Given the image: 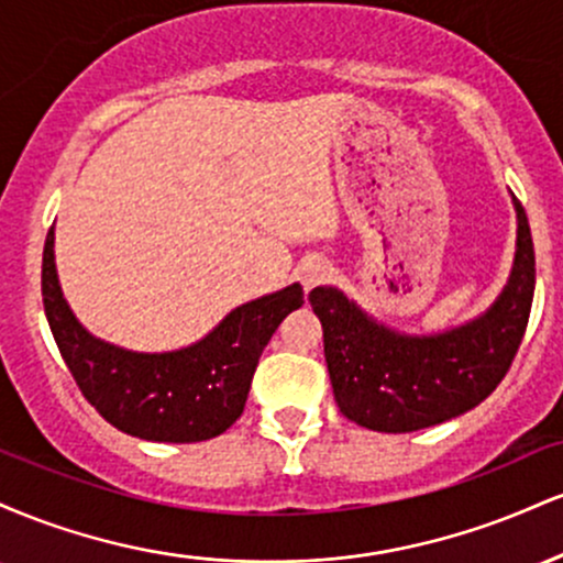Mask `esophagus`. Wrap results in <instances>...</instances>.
Segmentation results:
<instances>
[{"label": "esophagus", "mask_w": 563, "mask_h": 563, "mask_svg": "<svg viewBox=\"0 0 563 563\" xmlns=\"http://www.w3.org/2000/svg\"><path fill=\"white\" fill-rule=\"evenodd\" d=\"M333 275V267L328 264L325 260H312L307 262L301 267V283H303V290H312L314 286H320V283L331 280Z\"/></svg>", "instance_id": "34e87169"}]
</instances>
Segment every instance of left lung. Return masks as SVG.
<instances>
[{
  "label": "left lung",
  "instance_id": "1",
  "mask_svg": "<svg viewBox=\"0 0 563 563\" xmlns=\"http://www.w3.org/2000/svg\"><path fill=\"white\" fill-rule=\"evenodd\" d=\"M516 254L508 283L479 318L442 333H402L333 286L309 294L322 322L333 397L349 421L384 434L429 429L476 407L500 384L525 339L534 245L514 192Z\"/></svg>",
  "mask_w": 563,
  "mask_h": 563
}]
</instances>
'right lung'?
<instances>
[{
    "mask_svg": "<svg viewBox=\"0 0 563 563\" xmlns=\"http://www.w3.org/2000/svg\"><path fill=\"white\" fill-rule=\"evenodd\" d=\"M44 314L84 397L115 429L147 442H203L241 418L264 346L283 318L303 303L299 283L245 301L196 344L134 352L97 339L63 296L55 267V224L44 241Z\"/></svg>",
    "mask_w": 563,
    "mask_h": 563,
    "instance_id": "1",
    "label": "right lung"
}]
</instances>
